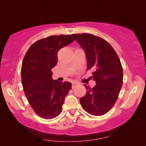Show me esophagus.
Masks as SVG:
<instances>
[{"mask_svg": "<svg viewBox=\"0 0 146 146\" xmlns=\"http://www.w3.org/2000/svg\"><path fill=\"white\" fill-rule=\"evenodd\" d=\"M78 84L77 82H73L72 83V88H74L75 87V86Z\"/></svg>", "mask_w": 146, "mask_h": 146, "instance_id": "obj_1", "label": "esophagus"}]
</instances>
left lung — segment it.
<instances>
[{
  "label": "left lung",
  "mask_w": 146,
  "mask_h": 146,
  "mask_svg": "<svg viewBox=\"0 0 146 146\" xmlns=\"http://www.w3.org/2000/svg\"><path fill=\"white\" fill-rule=\"evenodd\" d=\"M84 50L88 70L92 69L95 87L84 85L86 93L80 98L86 111L93 116L107 113L118 99L123 84V70L120 58L110 44L90 33L72 34Z\"/></svg>",
  "instance_id": "obj_1"
}]
</instances>
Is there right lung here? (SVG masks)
<instances>
[{"instance_id":"add662e5","label":"right lung","mask_w":146,"mask_h":146,"mask_svg":"<svg viewBox=\"0 0 146 146\" xmlns=\"http://www.w3.org/2000/svg\"><path fill=\"white\" fill-rule=\"evenodd\" d=\"M74 40L72 35L40 39L29 47L24 57L21 67L24 92L34 111L44 119L60 115L71 89L70 82L53 80L51 70L57 64L58 51Z\"/></svg>"}]
</instances>
